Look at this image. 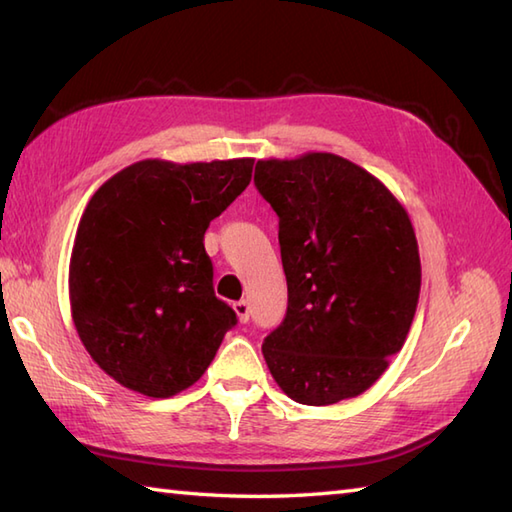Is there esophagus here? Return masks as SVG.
I'll use <instances>...</instances> for the list:
<instances>
[{
	"label": "esophagus",
	"instance_id": "esophagus-1",
	"mask_svg": "<svg viewBox=\"0 0 512 512\" xmlns=\"http://www.w3.org/2000/svg\"><path fill=\"white\" fill-rule=\"evenodd\" d=\"M233 310H235V314H237V319H239V323H246L248 321V317H250V308H248V301H235L233 303Z\"/></svg>",
	"mask_w": 512,
	"mask_h": 512
}]
</instances>
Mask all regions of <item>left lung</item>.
I'll return each mask as SVG.
<instances>
[{"label": "left lung", "instance_id": "obj_1", "mask_svg": "<svg viewBox=\"0 0 512 512\" xmlns=\"http://www.w3.org/2000/svg\"><path fill=\"white\" fill-rule=\"evenodd\" d=\"M255 187L279 215L286 319L262 352L301 405L361 396L402 350L420 297L409 213L383 182L328 151L257 160Z\"/></svg>", "mask_w": 512, "mask_h": 512}]
</instances>
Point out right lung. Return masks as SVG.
I'll use <instances>...</instances> for the list:
<instances>
[{
    "label": "right lung",
    "mask_w": 512,
    "mask_h": 512,
    "mask_svg": "<svg viewBox=\"0 0 512 512\" xmlns=\"http://www.w3.org/2000/svg\"><path fill=\"white\" fill-rule=\"evenodd\" d=\"M253 158H147L103 182L70 257V310L107 376L149 398L191 387L237 323L215 297L204 233L253 178Z\"/></svg>",
    "instance_id": "add662e5"
}]
</instances>
